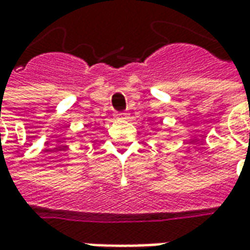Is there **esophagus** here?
<instances>
[{
	"mask_svg": "<svg viewBox=\"0 0 250 250\" xmlns=\"http://www.w3.org/2000/svg\"><path fill=\"white\" fill-rule=\"evenodd\" d=\"M125 116H127L125 112H116V114H115V118H116V119H125Z\"/></svg>",
	"mask_w": 250,
	"mask_h": 250,
	"instance_id": "1",
	"label": "esophagus"
}]
</instances>
